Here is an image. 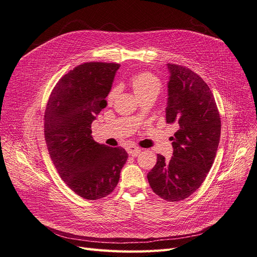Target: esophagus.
<instances>
[{"label": "esophagus", "instance_id": "34e87169", "mask_svg": "<svg viewBox=\"0 0 257 257\" xmlns=\"http://www.w3.org/2000/svg\"><path fill=\"white\" fill-rule=\"evenodd\" d=\"M126 151H127V153L130 154V155H133V157H137V155L141 153V148H138V147H135V146H128L127 148H126Z\"/></svg>", "mask_w": 257, "mask_h": 257}]
</instances>
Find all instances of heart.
<instances>
[{
	"label": "heart",
	"instance_id": "obj_1",
	"mask_svg": "<svg viewBox=\"0 0 257 257\" xmlns=\"http://www.w3.org/2000/svg\"><path fill=\"white\" fill-rule=\"evenodd\" d=\"M131 87L133 89L134 94L139 99L142 97L148 96V95H155L158 96L161 91V82L157 78L149 73H141L135 75L131 80ZM115 88L112 89L109 94H108V100L111 102L116 95Z\"/></svg>",
	"mask_w": 257,
	"mask_h": 257
}]
</instances>
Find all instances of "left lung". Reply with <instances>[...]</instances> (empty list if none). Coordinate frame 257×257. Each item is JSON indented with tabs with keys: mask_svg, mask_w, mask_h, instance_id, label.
<instances>
[{
	"mask_svg": "<svg viewBox=\"0 0 257 257\" xmlns=\"http://www.w3.org/2000/svg\"><path fill=\"white\" fill-rule=\"evenodd\" d=\"M166 122L179 130L173 141L169 161L158 154L147 175L152 191L167 201L188 198L206 179L221 136V118L208 84L191 69L167 64Z\"/></svg>",
	"mask_w": 257,
	"mask_h": 257,
	"instance_id": "left-lung-1",
	"label": "left lung"
}]
</instances>
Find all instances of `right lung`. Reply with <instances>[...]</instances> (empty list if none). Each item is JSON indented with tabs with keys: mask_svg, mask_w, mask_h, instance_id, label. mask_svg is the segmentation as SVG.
Segmentation results:
<instances>
[{
	"mask_svg": "<svg viewBox=\"0 0 257 257\" xmlns=\"http://www.w3.org/2000/svg\"><path fill=\"white\" fill-rule=\"evenodd\" d=\"M116 63L76 66L54 87L45 112V139L63 181L77 195L95 200L114 190L128 155L121 147L96 143L91 124L107 106Z\"/></svg>",
	"mask_w": 257,
	"mask_h": 257,
	"instance_id": "1",
	"label": "right lung"
}]
</instances>
